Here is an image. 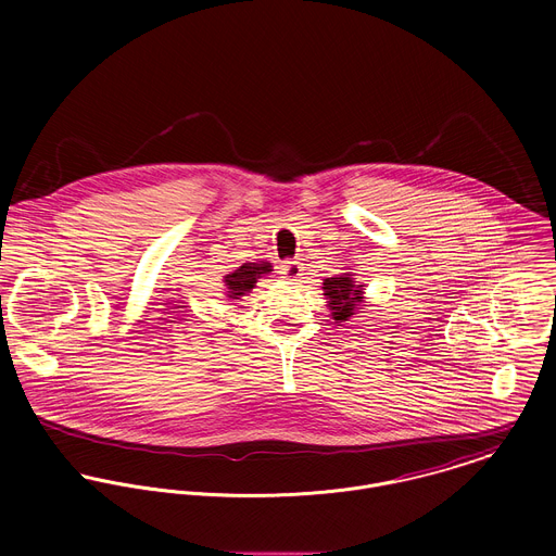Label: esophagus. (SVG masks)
Returning a JSON list of instances; mask_svg holds the SVG:
<instances>
[{
  "mask_svg": "<svg viewBox=\"0 0 556 556\" xmlns=\"http://www.w3.org/2000/svg\"><path fill=\"white\" fill-rule=\"evenodd\" d=\"M302 271H304L302 263H298V261H287V263L280 265V274L287 280H298L302 276Z\"/></svg>",
  "mask_w": 556,
  "mask_h": 556,
  "instance_id": "obj_1",
  "label": "esophagus"
}]
</instances>
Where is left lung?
I'll return each instance as SVG.
<instances>
[{"label":"left lung","instance_id":"8db88e82","mask_svg":"<svg viewBox=\"0 0 556 556\" xmlns=\"http://www.w3.org/2000/svg\"><path fill=\"white\" fill-rule=\"evenodd\" d=\"M364 285H355L353 274H340L333 278H325L323 282V295L327 298V308L331 311V318L336 323H346L349 318L355 317L359 304L364 302Z\"/></svg>","mask_w":556,"mask_h":556}]
</instances>
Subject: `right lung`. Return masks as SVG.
<instances>
[{
    "mask_svg": "<svg viewBox=\"0 0 556 556\" xmlns=\"http://www.w3.org/2000/svg\"><path fill=\"white\" fill-rule=\"evenodd\" d=\"M271 265L269 263H243L236 271L225 276V285H227V298L229 300H239L245 293H250L256 285V278H261L263 274H269Z\"/></svg>",
    "mask_w": 556,
    "mask_h": 556,
    "instance_id": "obj_1",
    "label": "right lung"
}]
</instances>
